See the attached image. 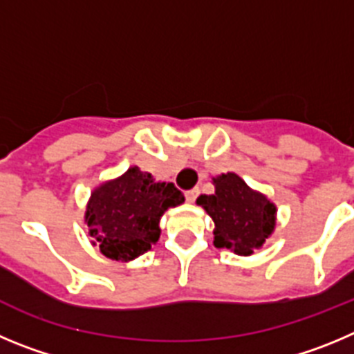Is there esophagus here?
I'll list each match as a JSON object with an SVG mask.
<instances>
[{
    "label": "esophagus",
    "instance_id": "1",
    "mask_svg": "<svg viewBox=\"0 0 354 354\" xmlns=\"http://www.w3.org/2000/svg\"><path fill=\"white\" fill-rule=\"evenodd\" d=\"M197 196H199V189H190V190H187V192H185V197H187V201H189V203H194V201L197 199Z\"/></svg>",
    "mask_w": 354,
    "mask_h": 354
}]
</instances>
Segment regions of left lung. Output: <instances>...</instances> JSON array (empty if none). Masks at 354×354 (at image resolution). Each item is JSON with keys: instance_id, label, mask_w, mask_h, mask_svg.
<instances>
[{"instance_id": "8db88e82", "label": "left lung", "mask_w": 354, "mask_h": 354, "mask_svg": "<svg viewBox=\"0 0 354 354\" xmlns=\"http://www.w3.org/2000/svg\"><path fill=\"white\" fill-rule=\"evenodd\" d=\"M213 183L215 192L197 197V205L215 222L213 243L240 256H250L272 234L277 208L263 194L248 189L234 173L221 174Z\"/></svg>"}]
</instances>
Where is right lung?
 Here are the masks:
<instances>
[{
    "instance_id": "obj_1",
    "label": "right lung",
    "mask_w": 354,
    "mask_h": 354,
    "mask_svg": "<svg viewBox=\"0 0 354 354\" xmlns=\"http://www.w3.org/2000/svg\"><path fill=\"white\" fill-rule=\"evenodd\" d=\"M183 201L174 183L155 181L149 173L130 167L91 194L86 222L93 245L109 259H136L158 241V221L165 209Z\"/></svg>"
}]
</instances>
